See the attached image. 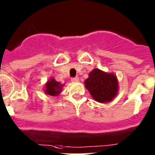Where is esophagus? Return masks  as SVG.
I'll use <instances>...</instances> for the list:
<instances>
[{"instance_id":"1","label":"esophagus","mask_w":155,"mask_h":155,"mask_svg":"<svg viewBox=\"0 0 155 155\" xmlns=\"http://www.w3.org/2000/svg\"><path fill=\"white\" fill-rule=\"evenodd\" d=\"M71 81L72 82H78L79 81V78L78 77H74L73 78H71Z\"/></svg>"}]
</instances>
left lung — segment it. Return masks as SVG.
I'll return each instance as SVG.
<instances>
[{
  "mask_svg": "<svg viewBox=\"0 0 155 155\" xmlns=\"http://www.w3.org/2000/svg\"><path fill=\"white\" fill-rule=\"evenodd\" d=\"M85 87L92 98L101 103L111 102L118 92V81L113 74L94 68L84 81Z\"/></svg>",
  "mask_w": 155,
  "mask_h": 155,
  "instance_id": "1",
  "label": "left lung"
}]
</instances>
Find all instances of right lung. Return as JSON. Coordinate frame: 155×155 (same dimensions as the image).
I'll list each match as a JSON object with an SVG mask.
<instances>
[{"label": "right lung", "instance_id": "right-lung-1", "mask_svg": "<svg viewBox=\"0 0 155 155\" xmlns=\"http://www.w3.org/2000/svg\"><path fill=\"white\" fill-rule=\"evenodd\" d=\"M62 87L63 84H61L60 82L55 81L54 78H51L46 84L45 93L51 96H57L61 92Z\"/></svg>", "mask_w": 155, "mask_h": 155}]
</instances>
